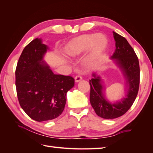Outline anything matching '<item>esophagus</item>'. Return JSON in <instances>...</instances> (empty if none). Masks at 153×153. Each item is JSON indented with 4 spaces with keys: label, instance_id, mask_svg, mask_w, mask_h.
Wrapping results in <instances>:
<instances>
[{
    "label": "esophagus",
    "instance_id": "esophagus-1",
    "mask_svg": "<svg viewBox=\"0 0 153 153\" xmlns=\"http://www.w3.org/2000/svg\"><path fill=\"white\" fill-rule=\"evenodd\" d=\"M75 82H80V80H82V77L80 75H77V76H75Z\"/></svg>",
    "mask_w": 153,
    "mask_h": 153
}]
</instances>
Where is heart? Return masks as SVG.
I'll return each instance as SVG.
<instances>
[{
	"mask_svg": "<svg viewBox=\"0 0 153 153\" xmlns=\"http://www.w3.org/2000/svg\"><path fill=\"white\" fill-rule=\"evenodd\" d=\"M108 39L103 34H84L73 39L67 47L68 55L77 57L90 50L87 62L91 64L99 59L106 50Z\"/></svg>",
	"mask_w": 153,
	"mask_h": 153,
	"instance_id": "1",
	"label": "heart"
}]
</instances>
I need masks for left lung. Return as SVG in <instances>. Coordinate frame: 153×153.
I'll use <instances>...</instances> for the list:
<instances>
[{"mask_svg": "<svg viewBox=\"0 0 153 153\" xmlns=\"http://www.w3.org/2000/svg\"><path fill=\"white\" fill-rule=\"evenodd\" d=\"M113 36L116 49L111 59H114L123 73L128 91L120 100L111 103L105 96L101 76L96 73L92 74L93 78L90 80V103L97 116L105 119H113L126 113L137 97L140 86V65L134 49L124 37L114 31Z\"/></svg>", "mask_w": 153, "mask_h": 153, "instance_id": "1", "label": "left lung"}]
</instances>
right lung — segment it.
Instances as JSON below:
<instances>
[{"label": "right lung", "instance_id": "1", "mask_svg": "<svg viewBox=\"0 0 153 153\" xmlns=\"http://www.w3.org/2000/svg\"><path fill=\"white\" fill-rule=\"evenodd\" d=\"M48 47L36 38L27 45L16 69L20 106L33 120H53L62 113L67 91L74 85L72 76L55 74L45 61Z\"/></svg>", "mask_w": 153, "mask_h": 153}]
</instances>
